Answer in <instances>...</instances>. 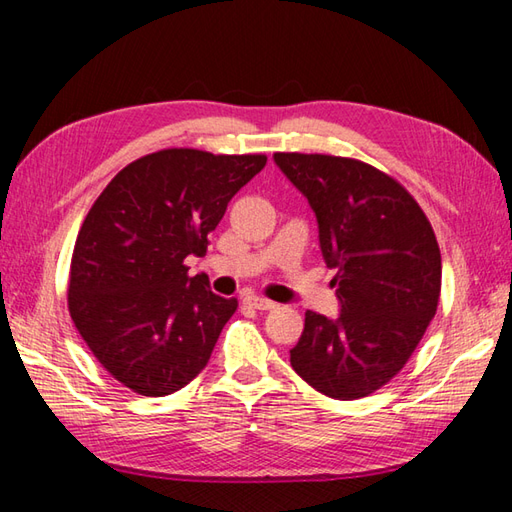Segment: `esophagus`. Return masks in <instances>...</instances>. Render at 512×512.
Returning <instances> with one entry per match:
<instances>
[{
  "mask_svg": "<svg viewBox=\"0 0 512 512\" xmlns=\"http://www.w3.org/2000/svg\"><path fill=\"white\" fill-rule=\"evenodd\" d=\"M244 301L248 303V306H253L255 310H275L277 303L270 301L266 297H259V295H246Z\"/></svg>",
  "mask_w": 512,
  "mask_h": 512,
  "instance_id": "obj_1",
  "label": "esophagus"
}]
</instances>
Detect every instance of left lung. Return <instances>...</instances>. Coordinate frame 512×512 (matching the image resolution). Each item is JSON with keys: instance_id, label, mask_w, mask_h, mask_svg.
<instances>
[{"instance_id": "8db88e82", "label": "left lung", "mask_w": 512, "mask_h": 512, "mask_svg": "<svg viewBox=\"0 0 512 512\" xmlns=\"http://www.w3.org/2000/svg\"><path fill=\"white\" fill-rule=\"evenodd\" d=\"M275 162L319 222L341 314L308 310L290 365L321 394L356 400L387 385L436 317L442 257L431 222L398 180L356 158L286 154Z\"/></svg>"}]
</instances>
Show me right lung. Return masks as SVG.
<instances>
[{
	"label": "right lung",
	"instance_id": "1",
	"mask_svg": "<svg viewBox=\"0 0 512 512\" xmlns=\"http://www.w3.org/2000/svg\"><path fill=\"white\" fill-rule=\"evenodd\" d=\"M264 154L160 149L129 162L85 215L76 237L68 310L107 372L140 396H167L206 367L237 299L189 277L233 195Z\"/></svg>",
	"mask_w": 512,
	"mask_h": 512
}]
</instances>
